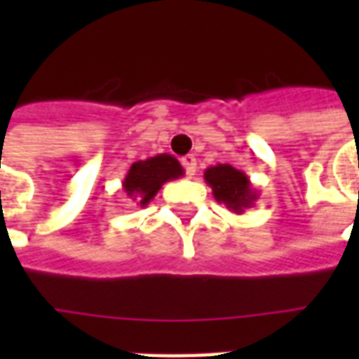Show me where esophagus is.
Wrapping results in <instances>:
<instances>
[{"label": "esophagus", "instance_id": "1", "mask_svg": "<svg viewBox=\"0 0 359 359\" xmlns=\"http://www.w3.org/2000/svg\"><path fill=\"white\" fill-rule=\"evenodd\" d=\"M182 168L186 169V175H190V177H194L197 171V162H196V156H191V154H188V156H184L182 160Z\"/></svg>", "mask_w": 359, "mask_h": 359}]
</instances>
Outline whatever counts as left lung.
Instances as JSON below:
<instances>
[{
	"label": "left lung",
	"instance_id": "8db88e82",
	"mask_svg": "<svg viewBox=\"0 0 359 359\" xmlns=\"http://www.w3.org/2000/svg\"><path fill=\"white\" fill-rule=\"evenodd\" d=\"M205 182L212 188V196L218 203H224L231 212L242 214L251 208L259 199V194L251 184L250 177L235 169L229 163H218L205 169Z\"/></svg>",
	"mask_w": 359,
	"mask_h": 359
}]
</instances>
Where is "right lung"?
<instances>
[{"instance_id": "right-lung-1", "label": "right lung", "mask_w": 359, "mask_h": 359, "mask_svg": "<svg viewBox=\"0 0 359 359\" xmlns=\"http://www.w3.org/2000/svg\"><path fill=\"white\" fill-rule=\"evenodd\" d=\"M182 175L184 169L179 160L163 152L132 163L123 180V190L132 201L147 207L165 182L179 179Z\"/></svg>"}]
</instances>
